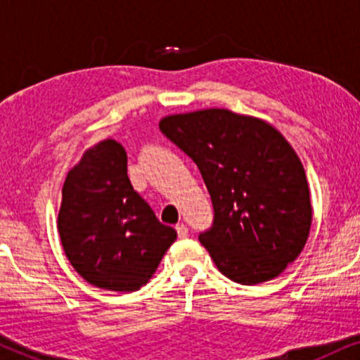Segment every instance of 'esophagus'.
<instances>
[{"mask_svg":"<svg viewBox=\"0 0 360 360\" xmlns=\"http://www.w3.org/2000/svg\"><path fill=\"white\" fill-rule=\"evenodd\" d=\"M176 232L179 235V238H186L188 237V226H186L184 223H181V225L176 226Z\"/></svg>","mask_w":360,"mask_h":360,"instance_id":"obj_1","label":"esophagus"}]
</instances>
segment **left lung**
<instances>
[{
    "instance_id": "8db88e82",
    "label": "left lung",
    "mask_w": 360,
    "mask_h": 360,
    "mask_svg": "<svg viewBox=\"0 0 360 360\" xmlns=\"http://www.w3.org/2000/svg\"><path fill=\"white\" fill-rule=\"evenodd\" d=\"M159 128L203 176L214 221L200 242L218 271L243 286L278 278L304 249L313 218L291 143L266 120L226 108L167 115Z\"/></svg>"
}]
</instances>
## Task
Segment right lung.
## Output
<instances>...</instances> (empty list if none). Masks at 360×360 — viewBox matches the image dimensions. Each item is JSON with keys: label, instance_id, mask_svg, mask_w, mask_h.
Returning <instances> with one entry per match:
<instances>
[{"label": "right lung", "instance_id": "right-lung-1", "mask_svg": "<svg viewBox=\"0 0 360 360\" xmlns=\"http://www.w3.org/2000/svg\"><path fill=\"white\" fill-rule=\"evenodd\" d=\"M57 230L77 274L93 286L120 292L146 286L177 237L134 191L127 152L113 139L86 148L68 172Z\"/></svg>", "mask_w": 360, "mask_h": 360}]
</instances>
